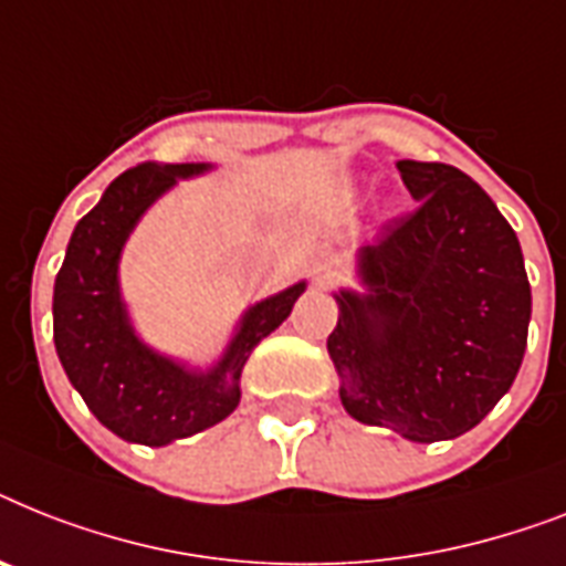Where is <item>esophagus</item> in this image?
<instances>
[{
	"label": "esophagus",
	"instance_id": "esophagus-1",
	"mask_svg": "<svg viewBox=\"0 0 566 566\" xmlns=\"http://www.w3.org/2000/svg\"><path fill=\"white\" fill-rule=\"evenodd\" d=\"M339 279V264L334 259H319L314 264V284L316 287H325V284L337 282Z\"/></svg>",
	"mask_w": 566,
	"mask_h": 566
}]
</instances>
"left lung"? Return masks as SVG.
<instances>
[{"label": "left lung", "mask_w": 566, "mask_h": 566, "mask_svg": "<svg viewBox=\"0 0 566 566\" xmlns=\"http://www.w3.org/2000/svg\"><path fill=\"white\" fill-rule=\"evenodd\" d=\"M418 209L363 243L366 293H334L328 355L339 401L410 442L457 439L517 378L532 291L521 241L474 179L444 163H398Z\"/></svg>", "instance_id": "obj_1"}]
</instances>
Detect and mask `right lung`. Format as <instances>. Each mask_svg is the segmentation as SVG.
Returning <instances> with one entry per match:
<instances>
[{
    "label": "right lung",
    "mask_w": 566,
    "mask_h": 566,
    "mask_svg": "<svg viewBox=\"0 0 566 566\" xmlns=\"http://www.w3.org/2000/svg\"><path fill=\"white\" fill-rule=\"evenodd\" d=\"M209 171L203 163H142L107 186L77 220L54 279V348L92 416L124 442L163 448L218 424L241 401V371L252 348L291 316L305 282L243 314L235 337L209 371L156 355L136 337L118 293V259L133 227L177 179Z\"/></svg>",
    "instance_id": "right-lung-1"
}]
</instances>
